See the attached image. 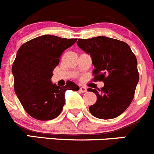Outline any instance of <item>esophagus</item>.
<instances>
[{
	"mask_svg": "<svg viewBox=\"0 0 154 154\" xmlns=\"http://www.w3.org/2000/svg\"><path fill=\"white\" fill-rule=\"evenodd\" d=\"M79 91L80 92H82V93H85V92L87 91V88H86L85 87H80Z\"/></svg>",
	"mask_w": 154,
	"mask_h": 154,
	"instance_id": "1",
	"label": "esophagus"
}]
</instances>
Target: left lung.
I'll use <instances>...</instances> for the list:
<instances>
[{"label": "left lung", "instance_id": "1", "mask_svg": "<svg viewBox=\"0 0 154 154\" xmlns=\"http://www.w3.org/2000/svg\"><path fill=\"white\" fill-rule=\"evenodd\" d=\"M77 45L91 57L94 81L104 82L100 89H88L97 96L89 111L101 119L119 116L131 104L138 82L135 55L125 42L105 36L79 39Z\"/></svg>", "mask_w": 154, "mask_h": 154}]
</instances>
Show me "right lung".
I'll return each instance as SVG.
<instances>
[{
	"label": "right lung",
	"mask_w": 154,
	"mask_h": 154,
	"mask_svg": "<svg viewBox=\"0 0 154 154\" xmlns=\"http://www.w3.org/2000/svg\"><path fill=\"white\" fill-rule=\"evenodd\" d=\"M76 41L45 35L26 42L17 51L12 66L14 91L26 112L35 119L57 117L65 103L66 91L79 90L73 82L60 87L51 80L63 51Z\"/></svg>",
	"instance_id": "right-lung-1"
}]
</instances>
